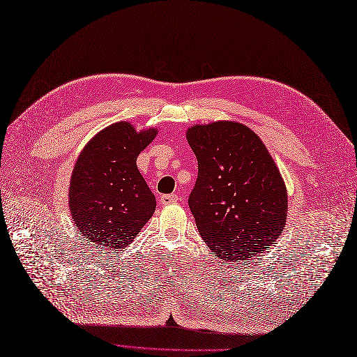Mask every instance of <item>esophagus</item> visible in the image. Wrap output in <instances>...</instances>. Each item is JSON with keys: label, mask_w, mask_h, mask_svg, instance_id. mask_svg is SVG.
Returning <instances> with one entry per match:
<instances>
[{"label": "esophagus", "mask_w": 357, "mask_h": 357, "mask_svg": "<svg viewBox=\"0 0 357 357\" xmlns=\"http://www.w3.org/2000/svg\"><path fill=\"white\" fill-rule=\"evenodd\" d=\"M177 200H178L177 195H162L160 197V202L162 203V205H169V203H174Z\"/></svg>", "instance_id": "34e87169"}]
</instances>
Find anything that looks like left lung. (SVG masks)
Listing matches in <instances>:
<instances>
[{
    "label": "left lung",
    "mask_w": 357,
    "mask_h": 357,
    "mask_svg": "<svg viewBox=\"0 0 357 357\" xmlns=\"http://www.w3.org/2000/svg\"><path fill=\"white\" fill-rule=\"evenodd\" d=\"M197 158L189 208L212 254L225 261L252 259L286 225V185L261 139L245 125L220 121L185 133Z\"/></svg>",
    "instance_id": "1"
}]
</instances>
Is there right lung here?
Masks as SVG:
<instances>
[{
  "label": "right lung",
  "instance_id": "1",
  "mask_svg": "<svg viewBox=\"0 0 357 357\" xmlns=\"http://www.w3.org/2000/svg\"><path fill=\"white\" fill-rule=\"evenodd\" d=\"M157 133L119 122L81 151L71 176L70 212L79 234L98 248H125L155 212V196L137 158Z\"/></svg>",
  "mask_w": 357,
  "mask_h": 357
}]
</instances>
